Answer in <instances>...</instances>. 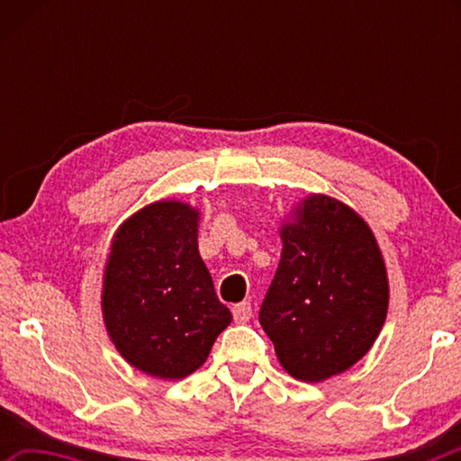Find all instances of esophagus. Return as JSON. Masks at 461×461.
Masks as SVG:
<instances>
[{
  "instance_id": "esophagus-1",
  "label": "esophagus",
  "mask_w": 461,
  "mask_h": 461,
  "mask_svg": "<svg viewBox=\"0 0 461 461\" xmlns=\"http://www.w3.org/2000/svg\"><path fill=\"white\" fill-rule=\"evenodd\" d=\"M231 313L236 323H248L249 319H252V305H249L248 301H241L238 305L231 307Z\"/></svg>"
}]
</instances>
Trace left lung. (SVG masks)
I'll list each match as a JSON object with an SVG mask.
<instances>
[{
	"label": "left lung",
	"instance_id": "1",
	"mask_svg": "<svg viewBox=\"0 0 461 461\" xmlns=\"http://www.w3.org/2000/svg\"><path fill=\"white\" fill-rule=\"evenodd\" d=\"M283 254L260 307V325L283 368L321 382L348 370L384 325L388 278L360 215L313 194L283 225Z\"/></svg>",
	"mask_w": 461,
	"mask_h": 461
}]
</instances>
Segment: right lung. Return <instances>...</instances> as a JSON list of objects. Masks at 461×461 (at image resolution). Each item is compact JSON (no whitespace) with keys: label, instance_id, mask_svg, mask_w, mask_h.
Instances as JSON below:
<instances>
[{"label":"right lung","instance_id":"obj_1","mask_svg":"<svg viewBox=\"0 0 461 461\" xmlns=\"http://www.w3.org/2000/svg\"><path fill=\"white\" fill-rule=\"evenodd\" d=\"M199 213L160 201L115 233L104 283V317L118 352L156 378L189 376L231 323L197 248Z\"/></svg>","mask_w":461,"mask_h":461}]
</instances>
